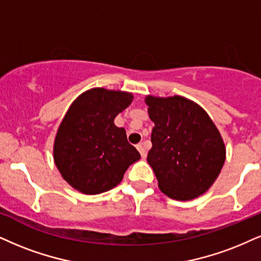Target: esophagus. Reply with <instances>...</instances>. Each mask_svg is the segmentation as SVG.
Segmentation results:
<instances>
[{
  "label": "esophagus",
  "instance_id": "obj_1",
  "mask_svg": "<svg viewBox=\"0 0 261 261\" xmlns=\"http://www.w3.org/2000/svg\"><path fill=\"white\" fill-rule=\"evenodd\" d=\"M137 149H138V151H139V152H140L141 157H143V159H145V157H146V150H145V147H144L143 144H138Z\"/></svg>",
  "mask_w": 261,
  "mask_h": 261
}]
</instances>
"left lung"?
<instances>
[{"instance_id": "left-lung-1", "label": "left lung", "mask_w": 261, "mask_h": 261, "mask_svg": "<svg viewBox=\"0 0 261 261\" xmlns=\"http://www.w3.org/2000/svg\"><path fill=\"white\" fill-rule=\"evenodd\" d=\"M147 111L155 123L147 162L163 194L178 201L203 195L225 162L223 138L207 112L184 96L147 95Z\"/></svg>"}]
</instances>
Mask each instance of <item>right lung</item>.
<instances>
[{"label": "right lung", "instance_id": "right-lung-1", "mask_svg": "<svg viewBox=\"0 0 261 261\" xmlns=\"http://www.w3.org/2000/svg\"><path fill=\"white\" fill-rule=\"evenodd\" d=\"M133 100L132 93L93 88L82 93L58 128L53 155L60 174L87 195L109 191L123 179L140 153L115 117Z\"/></svg>", "mask_w": 261, "mask_h": 261}]
</instances>
